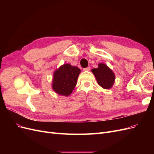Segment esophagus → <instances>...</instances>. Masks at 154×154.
Masks as SVG:
<instances>
[{
  "label": "esophagus",
  "instance_id": "34e87169",
  "mask_svg": "<svg viewBox=\"0 0 154 154\" xmlns=\"http://www.w3.org/2000/svg\"><path fill=\"white\" fill-rule=\"evenodd\" d=\"M90 70H91V67H87V68L83 69V71H90Z\"/></svg>",
  "mask_w": 154,
  "mask_h": 154
}]
</instances>
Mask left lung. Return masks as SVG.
Listing matches in <instances>:
<instances>
[{
	"instance_id": "8db88e82",
	"label": "left lung",
	"mask_w": 154,
	"mask_h": 154,
	"mask_svg": "<svg viewBox=\"0 0 154 154\" xmlns=\"http://www.w3.org/2000/svg\"><path fill=\"white\" fill-rule=\"evenodd\" d=\"M94 74L97 83L105 89H110L115 82V74L110 68L105 63H100L98 67L91 70Z\"/></svg>"
}]
</instances>
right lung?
Returning a JSON list of instances; mask_svg holds the SVG:
<instances>
[{
    "label": "right lung",
    "instance_id": "1",
    "mask_svg": "<svg viewBox=\"0 0 154 154\" xmlns=\"http://www.w3.org/2000/svg\"><path fill=\"white\" fill-rule=\"evenodd\" d=\"M81 70L71 64H63L53 73L52 88L58 94L68 96L75 87Z\"/></svg>",
    "mask_w": 154,
    "mask_h": 154
}]
</instances>
